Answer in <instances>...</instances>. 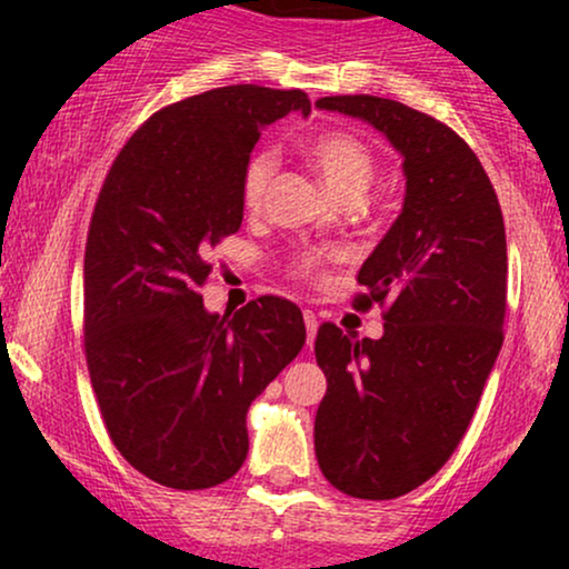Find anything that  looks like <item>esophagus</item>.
Masks as SVG:
<instances>
[{"label": "esophagus", "instance_id": "esophagus-1", "mask_svg": "<svg viewBox=\"0 0 569 569\" xmlns=\"http://www.w3.org/2000/svg\"><path fill=\"white\" fill-rule=\"evenodd\" d=\"M302 318H305V329H307V345H312V339H316V331H318V318L312 310H305Z\"/></svg>", "mask_w": 569, "mask_h": 569}]
</instances>
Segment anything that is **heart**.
I'll return each mask as SVG.
<instances>
[{"label":"heart","instance_id":"b5f03b06","mask_svg":"<svg viewBox=\"0 0 569 569\" xmlns=\"http://www.w3.org/2000/svg\"><path fill=\"white\" fill-rule=\"evenodd\" d=\"M307 154L316 162L321 171L323 181L329 184L339 198H361L363 189L369 187L371 173H375V158L371 149L358 136L348 133V130H326V133L312 136L307 141ZM278 158L272 149H259L248 158L243 168V202L248 208L262 206L267 187H270L272 176H276ZM329 262V253L310 248L293 257L291 270L302 278L321 276L323 264Z\"/></svg>","mask_w":569,"mask_h":569}]
</instances>
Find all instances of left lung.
Segmentation results:
<instances>
[{"label":"left lung","mask_w":569,"mask_h":569,"mask_svg":"<svg viewBox=\"0 0 569 569\" xmlns=\"http://www.w3.org/2000/svg\"><path fill=\"white\" fill-rule=\"evenodd\" d=\"M316 107L375 126L403 158L407 194L358 272L352 305L385 307V335L337 323L316 337L326 396L316 457L339 492L393 500L452 457L502 345L506 224L492 181L452 128L401 101L326 96Z\"/></svg>","instance_id":"1"}]
</instances>
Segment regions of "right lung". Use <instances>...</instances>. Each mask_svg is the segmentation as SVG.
I'll return each mask as SVG.
<instances>
[{
  "mask_svg": "<svg viewBox=\"0 0 569 569\" xmlns=\"http://www.w3.org/2000/svg\"><path fill=\"white\" fill-rule=\"evenodd\" d=\"M310 114L302 90L227 84L149 117L117 154L84 246V358L109 439L171 489L232 479L251 401L305 345L283 297L202 307L208 253L243 221V168L262 128Z\"/></svg>",
  "mask_w": 569,
  "mask_h": 569,
  "instance_id": "obj_1",
  "label": "right lung"
}]
</instances>
